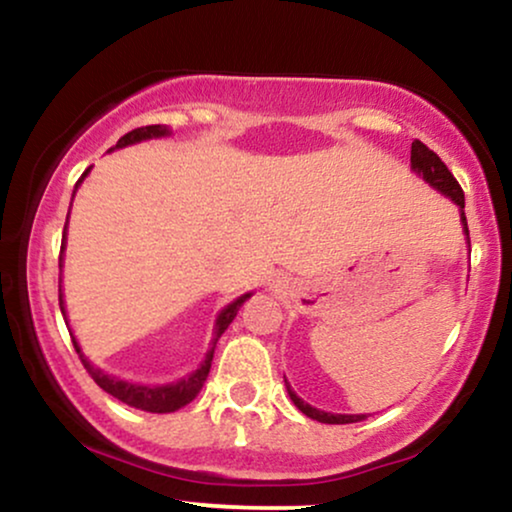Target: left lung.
<instances>
[{
  "label": "left lung",
  "mask_w": 512,
  "mask_h": 512,
  "mask_svg": "<svg viewBox=\"0 0 512 512\" xmlns=\"http://www.w3.org/2000/svg\"><path fill=\"white\" fill-rule=\"evenodd\" d=\"M412 170L414 173H419L428 185L438 189L440 194H445L452 199L456 206L461 208V224H463V231H466V238H468V222H466V213H463V206H466V199H463V189L459 182H456V177L449 173V168L442 163V159L438 154L433 152V149H428L424 142L421 140H414L412 142ZM470 243V238H468ZM285 386H288V393H290V400L297 405L299 412H304L306 417L320 421V424H356V421H363L365 414H330V412H323V410H316V407H311L309 403H304L299 395L292 391L288 379H285Z\"/></svg>",
  "instance_id": "1"
}]
</instances>
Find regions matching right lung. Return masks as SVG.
<instances>
[{
	"label": "right lung",
	"instance_id": "add662e5",
	"mask_svg": "<svg viewBox=\"0 0 512 512\" xmlns=\"http://www.w3.org/2000/svg\"><path fill=\"white\" fill-rule=\"evenodd\" d=\"M168 133H170L168 128L161 126V124L142 126V128H135V131H131V133H126L124 138L117 142V147H128V145H135V142L149 140V138H163V135H168ZM88 170H91V168H86L84 175H81L79 180H77V185H74V192H77L79 185H81V180H84V177L88 175ZM65 234H67V222H65ZM65 234H63V245H60V260H58V267L60 269H63ZM248 297H250V292H248V295L234 299V302H231L229 306H224V309L220 311V316H217V320H215L213 346H210V351L206 353V360H203L199 370L189 374L187 379L175 381V384H166V386H138V384H128V381H121L117 377H109V374H105L102 370H98V367H93L91 363H88V358L84 356V353H81L77 339H74V337H72V344H74V349H77L81 363H84V367H86V372L91 374L95 384H98L105 393L114 395V398L121 400V403L135 407V410H145V412H154V414L175 412V410H180V407H185V405L192 403L196 395H199V391L203 388V381H206L208 372H210V363H213V353H215L217 339L222 337V332L227 330L231 320L236 318L238 309H241L243 302ZM58 299H60V311L65 313L63 290H58Z\"/></svg>",
	"mask_w": 512,
	"mask_h": 512
}]
</instances>
